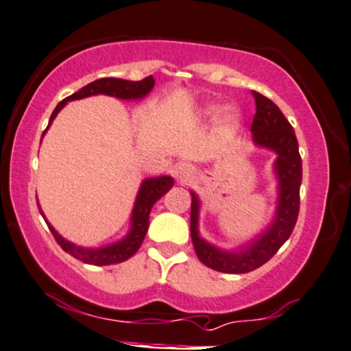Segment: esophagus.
Returning a JSON list of instances; mask_svg holds the SVG:
<instances>
[{"instance_id": "obj_1", "label": "esophagus", "mask_w": 351, "mask_h": 351, "mask_svg": "<svg viewBox=\"0 0 351 351\" xmlns=\"http://www.w3.org/2000/svg\"><path fill=\"white\" fill-rule=\"evenodd\" d=\"M194 173V168L193 165H189L186 162H180L176 163L175 167L171 168V175L175 176L176 180L180 181V183H186V181L191 178V175Z\"/></svg>"}]
</instances>
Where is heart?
<instances>
[{"label":"heart","instance_id":"b5f03b06","mask_svg":"<svg viewBox=\"0 0 351 351\" xmlns=\"http://www.w3.org/2000/svg\"><path fill=\"white\" fill-rule=\"evenodd\" d=\"M221 111L222 106H219V104H206L204 108H201L199 114L201 117H206V119H214ZM240 119H242V117H240V112L237 109H226L221 116L219 117V129H221V132L223 134L235 132L240 125Z\"/></svg>","mask_w":351,"mask_h":351}]
</instances>
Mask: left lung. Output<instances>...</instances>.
<instances>
[{"mask_svg":"<svg viewBox=\"0 0 351 351\" xmlns=\"http://www.w3.org/2000/svg\"><path fill=\"white\" fill-rule=\"evenodd\" d=\"M256 112L253 117V143L276 154L273 163L278 180V202L268 227L235 250H223L209 243L199 234L201 201L191 191V239L197 258L206 267L221 273H248L260 268L289 239L299 214V189L302 181V162L293 125L271 99L252 91Z\"/></svg>","mask_w":351,"mask_h":351,"instance_id":"8db88e82","label":"left lung"}]
</instances>
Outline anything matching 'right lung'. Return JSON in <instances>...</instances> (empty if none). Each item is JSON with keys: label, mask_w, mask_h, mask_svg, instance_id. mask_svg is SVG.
<instances>
[{"label": "right lung", "mask_w": 351, "mask_h": 351, "mask_svg": "<svg viewBox=\"0 0 351 351\" xmlns=\"http://www.w3.org/2000/svg\"><path fill=\"white\" fill-rule=\"evenodd\" d=\"M154 86H155L154 77H147L141 80V82H129V80H121V78L96 80V82L86 84V86L82 88V90L73 93V95L69 96V98H65L57 104V108L53 109L52 116H50L47 129L53 122L55 116L62 111V108L65 106L69 101L83 99V98H88V96H96V95L116 96V98L119 99H142L149 95ZM47 129L44 130V134L47 132ZM44 134H42V137H44ZM173 183H175V181H173L171 176H157V178L143 180L141 188H138L137 197H135L132 214H130V229L128 232V235H125L124 239L117 240V242L104 245V247H99V248L80 247V245L69 242V240L63 239L62 235L53 229L52 223L45 219L40 206H39V210L42 217H44L45 222H47L49 229L53 234L57 243L60 245L66 253H70L73 258H77L88 265H98V267H103V265H116V263H121V261L129 260L130 256L141 248L143 239H145L147 230H149L150 210L154 208L155 202H157L165 193L170 191L173 188Z\"/></svg>", "instance_id": "obj_1"}]
</instances>
